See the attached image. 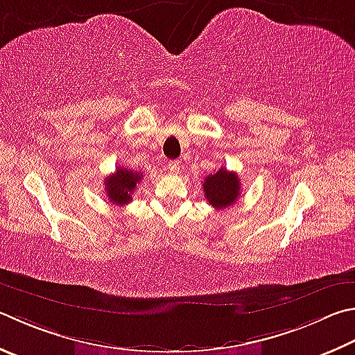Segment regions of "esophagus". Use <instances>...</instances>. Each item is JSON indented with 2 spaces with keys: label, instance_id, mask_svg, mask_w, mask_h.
Instances as JSON below:
<instances>
[{
  "label": "esophagus",
  "instance_id": "1",
  "mask_svg": "<svg viewBox=\"0 0 355 355\" xmlns=\"http://www.w3.org/2000/svg\"><path fill=\"white\" fill-rule=\"evenodd\" d=\"M167 169H169L171 173H178L180 172V163H178V161H169V164H167Z\"/></svg>",
  "mask_w": 355,
  "mask_h": 355
}]
</instances>
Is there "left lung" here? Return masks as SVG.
<instances>
[{
	"label": "left lung",
	"mask_w": 355,
	"mask_h": 355,
	"mask_svg": "<svg viewBox=\"0 0 355 355\" xmlns=\"http://www.w3.org/2000/svg\"><path fill=\"white\" fill-rule=\"evenodd\" d=\"M203 192L212 208H228L241 196V180L234 172H228L222 167L218 172L205 178Z\"/></svg>",
	"instance_id": "left-lung-1"
}]
</instances>
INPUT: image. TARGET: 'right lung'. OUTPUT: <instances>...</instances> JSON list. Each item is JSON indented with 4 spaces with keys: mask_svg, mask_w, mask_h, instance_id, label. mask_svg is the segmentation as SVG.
<instances>
[{
    "mask_svg": "<svg viewBox=\"0 0 355 355\" xmlns=\"http://www.w3.org/2000/svg\"><path fill=\"white\" fill-rule=\"evenodd\" d=\"M143 180V173L135 172L125 167H118L114 175L105 178L107 197L114 205H127L132 202V196L137 184Z\"/></svg>",
    "mask_w": 355,
    "mask_h": 355,
    "instance_id": "right-lung-1",
    "label": "right lung"
}]
</instances>
